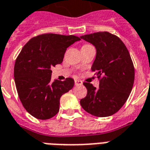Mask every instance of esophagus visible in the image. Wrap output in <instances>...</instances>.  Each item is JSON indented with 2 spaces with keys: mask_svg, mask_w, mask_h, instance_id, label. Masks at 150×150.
Returning <instances> with one entry per match:
<instances>
[{
  "mask_svg": "<svg viewBox=\"0 0 150 150\" xmlns=\"http://www.w3.org/2000/svg\"><path fill=\"white\" fill-rule=\"evenodd\" d=\"M75 84L76 85V86H78V85H83V83H82L80 80L76 79V80H75Z\"/></svg>",
  "mask_w": 150,
  "mask_h": 150,
  "instance_id": "34e87169",
  "label": "esophagus"
}]
</instances>
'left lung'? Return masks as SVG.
<instances>
[{
    "label": "left lung",
    "mask_w": 150,
    "mask_h": 150,
    "mask_svg": "<svg viewBox=\"0 0 150 150\" xmlns=\"http://www.w3.org/2000/svg\"><path fill=\"white\" fill-rule=\"evenodd\" d=\"M81 39L93 44L96 56L91 66L98 78L103 76L99 87L83 83L87 95L80 104L86 112L96 117L113 115L125 104L133 88L134 67L122 41L107 32L84 35Z\"/></svg>",
    "instance_id": "8db88e82"
}]
</instances>
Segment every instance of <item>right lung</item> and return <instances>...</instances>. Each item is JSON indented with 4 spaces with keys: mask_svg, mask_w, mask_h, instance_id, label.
<instances>
[{
    "mask_svg": "<svg viewBox=\"0 0 150 150\" xmlns=\"http://www.w3.org/2000/svg\"><path fill=\"white\" fill-rule=\"evenodd\" d=\"M80 38L47 33L33 37L22 48L14 66L19 98L30 115L41 120L54 117L62 95L74 86L71 78L52 79V67L63 62L67 47Z\"/></svg>",
    "mask_w": 150,
    "mask_h": 150,
    "instance_id": "1",
    "label": "right lung"
}]
</instances>
